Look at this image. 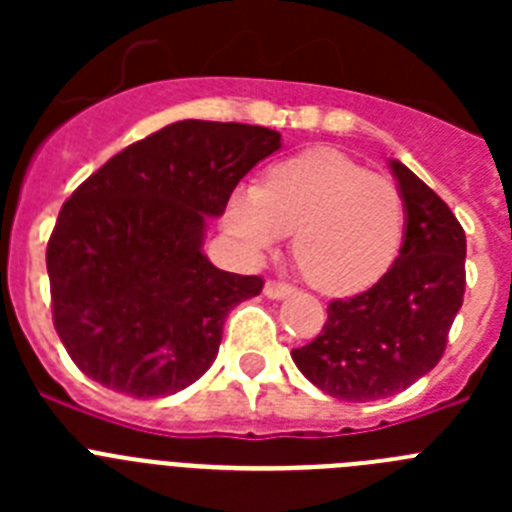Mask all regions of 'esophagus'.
Masks as SVG:
<instances>
[{
  "instance_id": "esophagus-1",
  "label": "esophagus",
  "mask_w": 512,
  "mask_h": 512,
  "mask_svg": "<svg viewBox=\"0 0 512 512\" xmlns=\"http://www.w3.org/2000/svg\"><path fill=\"white\" fill-rule=\"evenodd\" d=\"M264 295L269 300H284L287 295H292V287L284 282H266L264 284Z\"/></svg>"
}]
</instances>
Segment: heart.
<instances>
[{
  "mask_svg": "<svg viewBox=\"0 0 512 512\" xmlns=\"http://www.w3.org/2000/svg\"><path fill=\"white\" fill-rule=\"evenodd\" d=\"M230 235L264 253L287 233L307 282L325 295H354L390 269L405 230L397 184L336 151H310L266 171L259 189H238L225 210Z\"/></svg>",
  "mask_w": 512,
  "mask_h": 512,
  "instance_id": "heart-1",
  "label": "heart"
}]
</instances>
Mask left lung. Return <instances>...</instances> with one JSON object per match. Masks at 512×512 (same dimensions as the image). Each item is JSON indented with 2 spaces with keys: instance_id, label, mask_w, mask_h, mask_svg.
Instances as JSON below:
<instances>
[{
  "instance_id": "obj_1",
  "label": "left lung",
  "mask_w": 512,
  "mask_h": 512,
  "mask_svg": "<svg viewBox=\"0 0 512 512\" xmlns=\"http://www.w3.org/2000/svg\"><path fill=\"white\" fill-rule=\"evenodd\" d=\"M390 171L405 202L400 256L374 287L330 302L320 336L292 351L297 369L338 400H382L425 377L464 302V228L408 166L390 158Z\"/></svg>"
}]
</instances>
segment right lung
Segmentation results:
<instances>
[{
	"mask_svg": "<svg viewBox=\"0 0 512 512\" xmlns=\"http://www.w3.org/2000/svg\"><path fill=\"white\" fill-rule=\"evenodd\" d=\"M279 148L277 130L179 120L112 156L71 194L45 264L53 325L89 379L148 400L210 369L225 315L259 295L264 279L207 259V220Z\"/></svg>",
	"mask_w": 512,
	"mask_h": 512,
	"instance_id": "obj_1",
	"label": "right lung"
}]
</instances>
